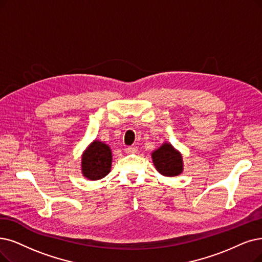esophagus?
Segmentation results:
<instances>
[{
    "mask_svg": "<svg viewBox=\"0 0 262 262\" xmlns=\"http://www.w3.org/2000/svg\"><path fill=\"white\" fill-rule=\"evenodd\" d=\"M138 151L137 146H129V147L125 148V152L127 154H135Z\"/></svg>",
    "mask_w": 262,
    "mask_h": 262,
    "instance_id": "esophagus-1",
    "label": "esophagus"
}]
</instances>
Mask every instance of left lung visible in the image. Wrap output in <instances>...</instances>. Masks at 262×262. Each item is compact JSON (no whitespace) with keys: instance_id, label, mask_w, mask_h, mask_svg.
I'll return each mask as SVG.
<instances>
[{"instance_id":"left-lung-1","label":"left lung","mask_w":262,"mask_h":262,"mask_svg":"<svg viewBox=\"0 0 262 262\" xmlns=\"http://www.w3.org/2000/svg\"><path fill=\"white\" fill-rule=\"evenodd\" d=\"M157 171L164 176H177L183 172V157L169 143L162 144L151 154Z\"/></svg>"}]
</instances>
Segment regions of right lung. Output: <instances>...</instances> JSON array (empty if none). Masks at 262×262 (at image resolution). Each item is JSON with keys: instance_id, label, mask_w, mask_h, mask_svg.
I'll return each mask as SVG.
<instances>
[{"instance_id": "right-lung-1", "label": "right lung", "mask_w": 262, "mask_h": 262, "mask_svg": "<svg viewBox=\"0 0 262 262\" xmlns=\"http://www.w3.org/2000/svg\"><path fill=\"white\" fill-rule=\"evenodd\" d=\"M112 150L108 145L93 141L81 157V172L88 180L97 181L111 172Z\"/></svg>"}]
</instances>
